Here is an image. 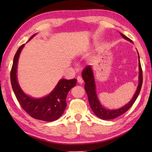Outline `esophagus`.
<instances>
[{
  "label": "esophagus",
  "instance_id": "obj_1",
  "mask_svg": "<svg viewBox=\"0 0 152 152\" xmlns=\"http://www.w3.org/2000/svg\"><path fill=\"white\" fill-rule=\"evenodd\" d=\"M77 80H78V82L79 83H81V84L83 83V80L80 76H78V78H77Z\"/></svg>",
  "mask_w": 152,
  "mask_h": 152
}]
</instances>
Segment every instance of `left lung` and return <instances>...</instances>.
I'll use <instances>...</instances> for the list:
<instances>
[{
    "mask_svg": "<svg viewBox=\"0 0 152 152\" xmlns=\"http://www.w3.org/2000/svg\"><path fill=\"white\" fill-rule=\"evenodd\" d=\"M121 37L125 38V40L131 42L133 43L130 38L125 37V35L123 34L120 33ZM138 68H139V75H138V86L137 87V91L135 92L134 96L131 101L129 102L127 104H126L125 106H122L121 108L115 109V110H109L104 108L102 106V104L100 102L99 100L98 99L97 94L96 92V86H95V78L94 74L92 70V67L91 65L87 66L84 69H83V72L82 73V78L83 79L85 82V86L84 88L86 89V91L87 93V95L88 96L89 103L93 112L94 114L97 116L98 118H101L102 119H112L117 117H119V115L124 114L125 112H127L129 109L132 105L134 104V102L136 101L138 95H139L140 89L142 88V67L140 64V57L139 54L138 53Z\"/></svg>",
    "mask_w": 152,
    "mask_h": 152,
    "instance_id": "1",
    "label": "left lung"
}]
</instances>
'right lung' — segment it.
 I'll use <instances>...</instances> for the list:
<instances>
[{"label": "right lung", "mask_w": 152, "mask_h": 152, "mask_svg": "<svg viewBox=\"0 0 152 152\" xmlns=\"http://www.w3.org/2000/svg\"><path fill=\"white\" fill-rule=\"evenodd\" d=\"M37 34H33L28 41ZM25 44L18 48L16 52L10 72L11 84L22 108L32 118L45 121H53L63 115L66 106V98L68 93L76 84L77 80L61 79L49 95L42 98H33L23 91L17 78V68L19 55Z\"/></svg>", "instance_id": "1"}]
</instances>
